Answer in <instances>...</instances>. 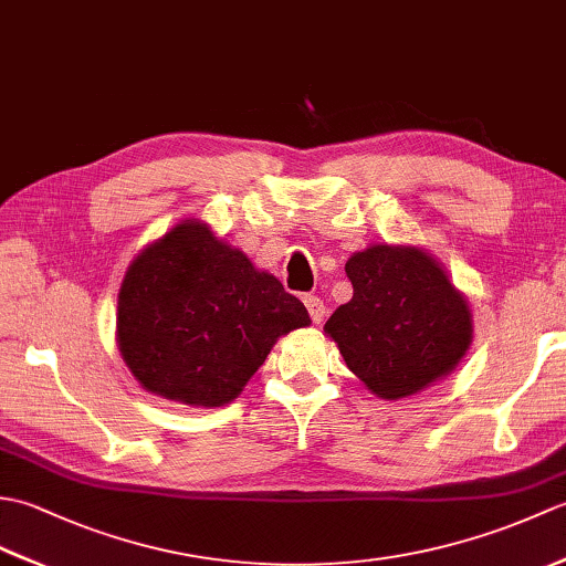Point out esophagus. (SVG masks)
Returning <instances> with one entry per match:
<instances>
[{
  "label": "esophagus",
  "instance_id": "obj_1",
  "mask_svg": "<svg viewBox=\"0 0 566 566\" xmlns=\"http://www.w3.org/2000/svg\"><path fill=\"white\" fill-rule=\"evenodd\" d=\"M304 304H306L308 316H311V321H314V323H321L323 318H326V304H323L321 296L308 294V296H304Z\"/></svg>",
  "mask_w": 566,
  "mask_h": 566
}]
</instances>
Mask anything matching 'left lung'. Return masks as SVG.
<instances>
[{
	"mask_svg": "<svg viewBox=\"0 0 566 566\" xmlns=\"http://www.w3.org/2000/svg\"><path fill=\"white\" fill-rule=\"evenodd\" d=\"M353 298L323 333L379 399L399 401L457 369L472 345V308L438 258L418 245L377 243L345 262Z\"/></svg>",
	"mask_w": 566,
	"mask_h": 566,
	"instance_id": "obj_1",
	"label": "left lung"
}]
</instances>
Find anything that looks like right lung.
Masks as SVG:
<instances>
[{"instance_id": "add662e5", "label": "right lung", "mask_w": 566, "mask_h": 566, "mask_svg": "<svg viewBox=\"0 0 566 566\" xmlns=\"http://www.w3.org/2000/svg\"><path fill=\"white\" fill-rule=\"evenodd\" d=\"M306 306L199 219L143 248L124 274L116 345L150 394L197 408L238 399Z\"/></svg>"}]
</instances>
